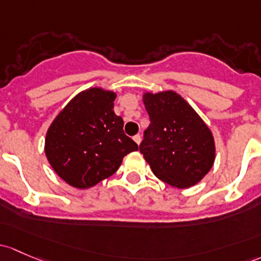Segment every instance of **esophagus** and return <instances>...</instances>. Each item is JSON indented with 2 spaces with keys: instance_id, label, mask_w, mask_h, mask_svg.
I'll list each match as a JSON object with an SVG mask.
<instances>
[{
  "instance_id": "obj_1",
  "label": "esophagus",
  "mask_w": 261,
  "mask_h": 261,
  "mask_svg": "<svg viewBox=\"0 0 261 261\" xmlns=\"http://www.w3.org/2000/svg\"><path fill=\"white\" fill-rule=\"evenodd\" d=\"M134 141H135L138 145H140V142H141V136L135 135V136H134Z\"/></svg>"
}]
</instances>
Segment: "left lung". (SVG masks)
I'll list each match as a JSON object with an SVG mask.
<instances>
[{
  "label": "left lung",
  "mask_w": 261,
  "mask_h": 261,
  "mask_svg": "<svg viewBox=\"0 0 261 261\" xmlns=\"http://www.w3.org/2000/svg\"><path fill=\"white\" fill-rule=\"evenodd\" d=\"M142 100L150 125L140 152L158 179L179 189L194 186L215 161L210 128L175 91L145 92Z\"/></svg>",
  "instance_id": "8db88e82"
}]
</instances>
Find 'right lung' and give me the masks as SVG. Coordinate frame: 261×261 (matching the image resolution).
<instances>
[{
	"mask_svg": "<svg viewBox=\"0 0 261 261\" xmlns=\"http://www.w3.org/2000/svg\"><path fill=\"white\" fill-rule=\"evenodd\" d=\"M116 94L91 87L76 95L48 127L47 160L68 185L89 189L117 171L127 153L139 146L123 133L114 112Z\"/></svg>",
	"mask_w": 261,
	"mask_h": 261,
	"instance_id": "right-lung-1",
	"label": "right lung"
}]
</instances>
